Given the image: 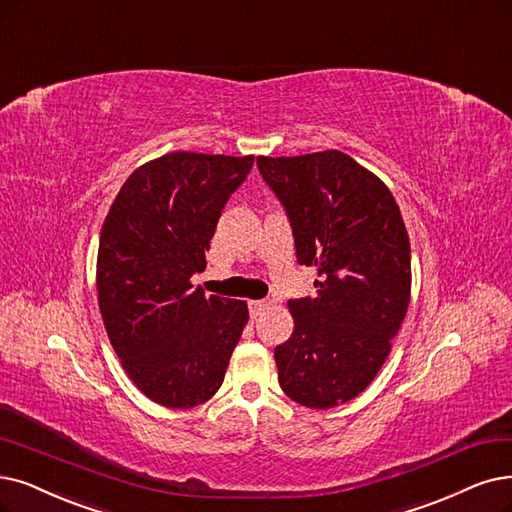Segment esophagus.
Returning <instances> with one entry per match:
<instances>
[{
    "instance_id": "esophagus-1",
    "label": "esophagus",
    "mask_w": 512,
    "mask_h": 512,
    "mask_svg": "<svg viewBox=\"0 0 512 512\" xmlns=\"http://www.w3.org/2000/svg\"><path fill=\"white\" fill-rule=\"evenodd\" d=\"M248 306H250V317L256 319V317H260L264 311L269 309L271 302L269 300H252Z\"/></svg>"
}]
</instances>
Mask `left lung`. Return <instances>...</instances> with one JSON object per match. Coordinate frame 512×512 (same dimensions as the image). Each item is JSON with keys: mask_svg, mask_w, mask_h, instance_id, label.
Returning a JSON list of instances; mask_svg holds the SVG:
<instances>
[{"mask_svg": "<svg viewBox=\"0 0 512 512\" xmlns=\"http://www.w3.org/2000/svg\"><path fill=\"white\" fill-rule=\"evenodd\" d=\"M288 214L317 298L290 300L294 332L275 346L283 393L313 410L355 399L380 372L412 290L410 237L393 193L340 151L256 159Z\"/></svg>", "mask_w": 512, "mask_h": 512, "instance_id": "1", "label": "left lung"}]
</instances>
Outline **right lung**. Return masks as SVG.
<instances>
[{"label": "right lung", "instance_id": "add662e5", "mask_svg": "<svg viewBox=\"0 0 512 512\" xmlns=\"http://www.w3.org/2000/svg\"><path fill=\"white\" fill-rule=\"evenodd\" d=\"M254 155L174 151L130 174L105 218L96 288L105 330L151 401L187 410L220 388L248 304L206 296L191 277Z\"/></svg>", "mask_w": 512, "mask_h": 512}]
</instances>
